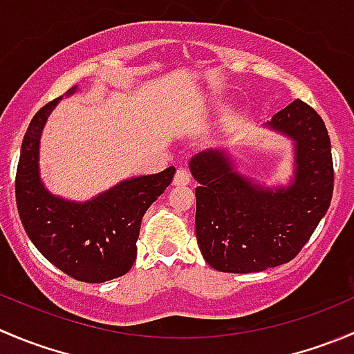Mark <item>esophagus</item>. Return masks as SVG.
Listing matches in <instances>:
<instances>
[{"mask_svg": "<svg viewBox=\"0 0 354 354\" xmlns=\"http://www.w3.org/2000/svg\"><path fill=\"white\" fill-rule=\"evenodd\" d=\"M192 181V174L187 167H178L176 174H174V185H188Z\"/></svg>", "mask_w": 354, "mask_h": 354, "instance_id": "obj_1", "label": "esophagus"}]
</instances>
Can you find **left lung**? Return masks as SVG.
<instances>
[{"mask_svg": "<svg viewBox=\"0 0 354 354\" xmlns=\"http://www.w3.org/2000/svg\"><path fill=\"white\" fill-rule=\"evenodd\" d=\"M268 126L296 142L290 187L273 192L250 183L221 150L190 160L198 181L195 235L205 263L218 272L254 273L289 263L330 205L334 162L324 119L303 100H294Z\"/></svg>", "mask_w": 354, "mask_h": 354, "instance_id": "1", "label": "left lung"}]
</instances>
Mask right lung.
<instances>
[{
  "label": "right lung",
  "mask_w": 354,
  "mask_h": 354,
  "mask_svg": "<svg viewBox=\"0 0 354 354\" xmlns=\"http://www.w3.org/2000/svg\"><path fill=\"white\" fill-rule=\"evenodd\" d=\"M58 100L36 112L24 136L15 176L17 209L29 239L51 264L79 282H107L131 270L143 214L169 187L176 169L171 166L126 180L84 204L53 197L39 180L37 149L41 129Z\"/></svg>",
  "instance_id": "1"
}]
</instances>
